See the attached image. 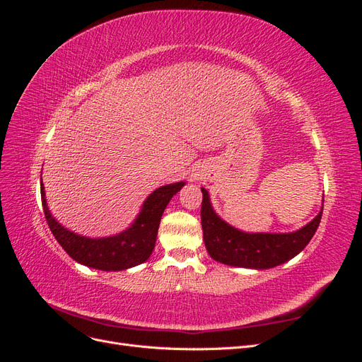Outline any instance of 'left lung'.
<instances>
[{"mask_svg":"<svg viewBox=\"0 0 362 362\" xmlns=\"http://www.w3.org/2000/svg\"><path fill=\"white\" fill-rule=\"evenodd\" d=\"M201 223L204 242L210 257L233 267L272 269L294 258L319 228L322 210L310 223L294 233H245L225 222L210 201V194L202 187Z\"/></svg>","mask_w":362,"mask_h":362,"instance_id":"1","label":"left lung"}]
</instances>
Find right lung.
Segmentation results:
<instances>
[{"mask_svg": "<svg viewBox=\"0 0 362 362\" xmlns=\"http://www.w3.org/2000/svg\"><path fill=\"white\" fill-rule=\"evenodd\" d=\"M184 185V181L161 185L145 199L134 222L127 229L119 234L100 238L80 235L59 223L49 211L45 199V187L42 182L40 196L51 233L71 258L92 269L119 272L139 266L151 257L156 247L161 216L173 194H177Z\"/></svg>", "mask_w": 362, "mask_h": 362, "instance_id": "1", "label": "right lung"}]
</instances>
